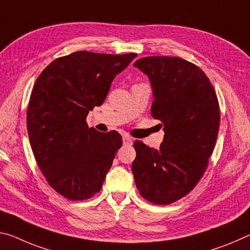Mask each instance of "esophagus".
Returning a JSON list of instances; mask_svg holds the SVG:
<instances>
[{"instance_id":"obj_1","label":"esophagus","mask_w":250,"mask_h":250,"mask_svg":"<svg viewBox=\"0 0 250 250\" xmlns=\"http://www.w3.org/2000/svg\"><path fill=\"white\" fill-rule=\"evenodd\" d=\"M122 140H124V145H126V146L132 145V139L129 136H126V134H125L124 138H122Z\"/></svg>"}]
</instances>
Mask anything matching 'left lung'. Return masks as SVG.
Segmentation results:
<instances>
[{
    "label": "left lung",
    "mask_w": 250,
    "mask_h": 250,
    "mask_svg": "<svg viewBox=\"0 0 250 250\" xmlns=\"http://www.w3.org/2000/svg\"><path fill=\"white\" fill-rule=\"evenodd\" d=\"M133 66L148 75L151 114L165 131L158 150L134 141V181L145 199L169 205L188 195L207 169L219 130V104L204 71L184 59L146 57Z\"/></svg>",
    "instance_id": "1"
}]
</instances>
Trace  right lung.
I'll return each instance as SVG.
<instances>
[{
  "mask_svg": "<svg viewBox=\"0 0 250 250\" xmlns=\"http://www.w3.org/2000/svg\"><path fill=\"white\" fill-rule=\"evenodd\" d=\"M136 57L79 51L55 59L35 82L26 113L31 148L46 181L66 199H89L104 185L122 138L89 128L85 119Z\"/></svg>",
  "mask_w": 250,
  "mask_h": 250,
  "instance_id": "obj_1",
  "label": "right lung"
}]
</instances>
